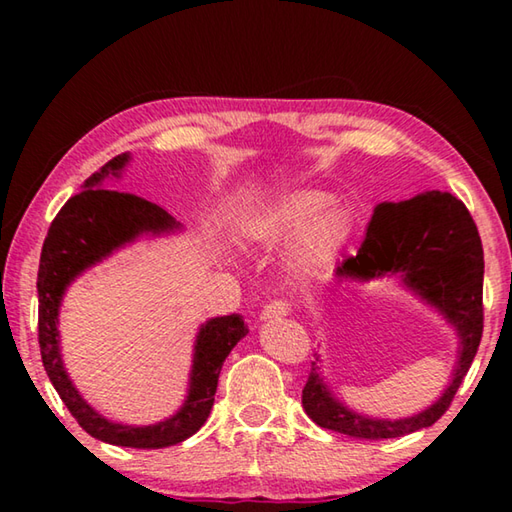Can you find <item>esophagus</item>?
Wrapping results in <instances>:
<instances>
[{"instance_id": "1", "label": "esophagus", "mask_w": 512, "mask_h": 512, "mask_svg": "<svg viewBox=\"0 0 512 512\" xmlns=\"http://www.w3.org/2000/svg\"><path fill=\"white\" fill-rule=\"evenodd\" d=\"M291 314V302L289 300H273L262 309V320H273V318H284Z\"/></svg>"}]
</instances>
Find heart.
Masks as SVG:
<instances>
[{
  "label": "heart",
  "mask_w": 512,
  "mask_h": 512,
  "mask_svg": "<svg viewBox=\"0 0 512 512\" xmlns=\"http://www.w3.org/2000/svg\"><path fill=\"white\" fill-rule=\"evenodd\" d=\"M332 198L316 189H296L262 207L248 221V237L264 246H282L296 239L293 262L302 273H316L350 232V219Z\"/></svg>",
  "instance_id": "1"
}]
</instances>
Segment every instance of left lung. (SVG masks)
Here are the masks:
<instances>
[{
  "label": "left lung",
  "mask_w": 512,
  "mask_h": 512,
  "mask_svg": "<svg viewBox=\"0 0 512 512\" xmlns=\"http://www.w3.org/2000/svg\"><path fill=\"white\" fill-rule=\"evenodd\" d=\"M388 273H402L406 287L456 327L461 350L452 384L436 404L411 418H366L334 400L316 359L302 388V406L318 427L368 440L397 438L431 427L449 409L472 366L483 334V246L467 207L447 192L381 203L368 223L359 253L336 266V275L368 282Z\"/></svg>",
  "instance_id": "obj_1"
}]
</instances>
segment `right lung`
<instances>
[{"label": "right lung", "instance_id": "obj_1", "mask_svg": "<svg viewBox=\"0 0 512 512\" xmlns=\"http://www.w3.org/2000/svg\"><path fill=\"white\" fill-rule=\"evenodd\" d=\"M131 155L121 153L85 180L83 192L60 207L42 244L38 268V343L51 384L76 422L103 443L135 449H162L187 440L203 427L212 411L219 372L230 350L248 334L239 314L219 316L201 325L189 372V393L180 411L149 427H131L103 418L76 391L60 357L58 309L69 284L85 268L106 259L112 250L131 244L140 235H162L180 223L160 205L128 192H117L108 178H119Z\"/></svg>", "mask_w": 512, "mask_h": 512}]
</instances>
